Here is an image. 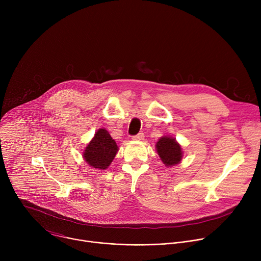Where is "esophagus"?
<instances>
[{"instance_id": "obj_1", "label": "esophagus", "mask_w": 261, "mask_h": 261, "mask_svg": "<svg viewBox=\"0 0 261 261\" xmlns=\"http://www.w3.org/2000/svg\"><path fill=\"white\" fill-rule=\"evenodd\" d=\"M134 140H143L144 139V134L143 133H138L137 135L133 136Z\"/></svg>"}]
</instances>
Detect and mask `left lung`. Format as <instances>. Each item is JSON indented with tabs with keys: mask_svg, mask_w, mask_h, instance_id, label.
<instances>
[{
	"mask_svg": "<svg viewBox=\"0 0 261 261\" xmlns=\"http://www.w3.org/2000/svg\"><path fill=\"white\" fill-rule=\"evenodd\" d=\"M156 150L160 159L167 167L176 165L181 161V146L175 138L170 136L161 137L156 143Z\"/></svg>",
	"mask_w": 261,
	"mask_h": 261,
	"instance_id": "obj_1",
	"label": "left lung"
}]
</instances>
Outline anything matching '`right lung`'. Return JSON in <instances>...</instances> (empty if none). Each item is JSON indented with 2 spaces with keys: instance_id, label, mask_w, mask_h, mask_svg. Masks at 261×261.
Instances as JSON below:
<instances>
[{
  "instance_id": "add662e5",
  "label": "right lung",
  "mask_w": 261,
  "mask_h": 261,
  "mask_svg": "<svg viewBox=\"0 0 261 261\" xmlns=\"http://www.w3.org/2000/svg\"><path fill=\"white\" fill-rule=\"evenodd\" d=\"M119 151L116 140L107 130L99 129L84 152V159L96 169H106Z\"/></svg>"
}]
</instances>
